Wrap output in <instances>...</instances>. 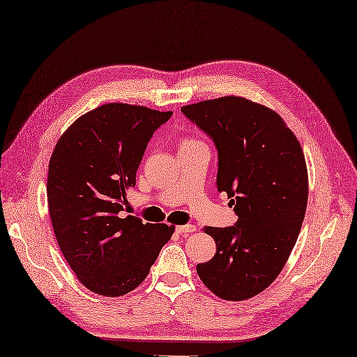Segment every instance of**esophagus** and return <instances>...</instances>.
Returning a JSON list of instances; mask_svg holds the SVG:
<instances>
[{"instance_id": "34e87169", "label": "esophagus", "mask_w": 357, "mask_h": 357, "mask_svg": "<svg viewBox=\"0 0 357 357\" xmlns=\"http://www.w3.org/2000/svg\"><path fill=\"white\" fill-rule=\"evenodd\" d=\"M196 227L193 225H184V226H177L176 231L180 233V235H186V233H192L195 231Z\"/></svg>"}]
</instances>
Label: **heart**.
Wrapping results in <instances>:
<instances>
[{"label":"heart","instance_id":"obj_1","mask_svg":"<svg viewBox=\"0 0 357 357\" xmlns=\"http://www.w3.org/2000/svg\"><path fill=\"white\" fill-rule=\"evenodd\" d=\"M193 143H199V142H196V140H184V142L181 143V146H186V144H193Z\"/></svg>","mask_w":357,"mask_h":357}]
</instances>
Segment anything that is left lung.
Wrapping results in <instances>:
<instances>
[{
	"instance_id": "obj_1",
	"label": "left lung",
	"mask_w": 357,
	"mask_h": 357,
	"mask_svg": "<svg viewBox=\"0 0 357 357\" xmlns=\"http://www.w3.org/2000/svg\"><path fill=\"white\" fill-rule=\"evenodd\" d=\"M181 112L213 140L217 190L227 193L238 215L233 226L205 227L217 252L196 272L220 298H251L278 278L301 230L309 196L301 146L275 110L242 97Z\"/></svg>"
}]
</instances>
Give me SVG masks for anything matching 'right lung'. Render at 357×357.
Instances as JSON below:
<instances>
[{
  "mask_svg": "<svg viewBox=\"0 0 357 357\" xmlns=\"http://www.w3.org/2000/svg\"><path fill=\"white\" fill-rule=\"evenodd\" d=\"M171 115L107 103L78 118L54 147L47 178L54 235L81 284L100 296L137 288L174 231L122 213L147 143Z\"/></svg>",
  "mask_w": 357,
  "mask_h": 357,
  "instance_id": "obj_1",
  "label": "right lung"
}]
</instances>
